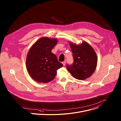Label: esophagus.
<instances>
[{
  "mask_svg": "<svg viewBox=\"0 0 121 121\" xmlns=\"http://www.w3.org/2000/svg\"><path fill=\"white\" fill-rule=\"evenodd\" d=\"M66 61H63V62H62L63 65L64 66H65V65H66Z\"/></svg>",
  "mask_w": 121,
  "mask_h": 121,
  "instance_id": "34e87169",
  "label": "esophagus"
}]
</instances>
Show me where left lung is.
Masks as SVG:
<instances>
[{
  "mask_svg": "<svg viewBox=\"0 0 121 121\" xmlns=\"http://www.w3.org/2000/svg\"><path fill=\"white\" fill-rule=\"evenodd\" d=\"M73 58L71 65L67 64V69L72 76L79 80L90 77L95 71L97 57L93 48L86 42L76 45L70 43Z\"/></svg>",
  "mask_w": 121,
  "mask_h": 121,
  "instance_id": "obj_1",
  "label": "left lung"
}]
</instances>
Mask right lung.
Here are the masks:
<instances>
[{
  "mask_svg": "<svg viewBox=\"0 0 121 121\" xmlns=\"http://www.w3.org/2000/svg\"><path fill=\"white\" fill-rule=\"evenodd\" d=\"M57 43L56 39L40 38L31 47L27 54L26 66L32 78L39 83H46L52 80L57 70L63 65L52 52Z\"/></svg>",
  "mask_w": 121,
  "mask_h": 121,
  "instance_id": "right-lung-1",
  "label": "right lung"
}]
</instances>
